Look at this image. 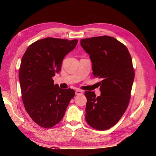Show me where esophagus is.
Returning <instances> with one entry per match:
<instances>
[{
  "label": "esophagus",
  "mask_w": 156,
  "mask_h": 156,
  "mask_svg": "<svg viewBox=\"0 0 156 156\" xmlns=\"http://www.w3.org/2000/svg\"><path fill=\"white\" fill-rule=\"evenodd\" d=\"M75 94H76V95L81 94H82V91L81 90H79V89H77V90H76V92H75Z\"/></svg>",
  "instance_id": "esophagus-1"
}]
</instances>
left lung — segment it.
Masks as SVG:
<instances>
[{"label": "left lung", "instance_id": "left-lung-1", "mask_svg": "<svg viewBox=\"0 0 156 156\" xmlns=\"http://www.w3.org/2000/svg\"><path fill=\"white\" fill-rule=\"evenodd\" d=\"M80 44L90 55L94 76L101 79V96L86 91L85 119L95 129H110L127 110L135 77L131 56L127 47L110 36L82 39Z\"/></svg>", "mask_w": 156, "mask_h": 156}]
</instances>
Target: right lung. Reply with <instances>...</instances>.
I'll return each instance as SVG.
<instances>
[{
  "mask_svg": "<svg viewBox=\"0 0 156 156\" xmlns=\"http://www.w3.org/2000/svg\"><path fill=\"white\" fill-rule=\"evenodd\" d=\"M77 43V39H42L29 45L23 56L19 72L23 102L32 120L42 127L58 124L74 97L73 89L59 88L52 77Z\"/></svg>",
  "mask_w": 156,
  "mask_h": 156,
  "instance_id": "right-lung-1",
  "label": "right lung"
}]
</instances>
